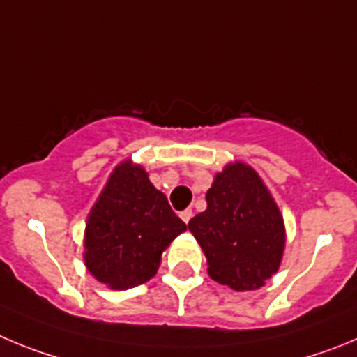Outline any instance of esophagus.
I'll return each instance as SVG.
<instances>
[{
  "label": "esophagus",
  "mask_w": 357,
  "mask_h": 357,
  "mask_svg": "<svg viewBox=\"0 0 357 357\" xmlns=\"http://www.w3.org/2000/svg\"><path fill=\"white\" fill-rule=\"evenodd\" d=\"M192 215H194V213H192V210H185V211H181V213H179V217H181L183 222L188 224V220L192 218Z\"/></svg>",
  "instance_id": "obj_1"
}]
</instances>
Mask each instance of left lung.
Wrapping results in <instances>:
<instances>
[{
	"label": "left lung",
	"instance_id": "8db88e82",
	"mask_svg": "<svg viewBox=\"0 0 357 357\" xmlns=\"http://www.w3.org/2000/svg\"><path fill=\"white\" fill-rule=\"evenodd\" d=\"M208 208L188 222L213 281L236 291L258 290L281 265L284 222L250 165L224 167L206 192Z\"/></svg>",
	"mask_w": 357,
	"mask_h": 357
}]
</instances>
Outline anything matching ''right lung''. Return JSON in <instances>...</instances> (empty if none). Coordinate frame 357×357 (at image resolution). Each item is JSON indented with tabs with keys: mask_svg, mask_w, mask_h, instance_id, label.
Instances as JSON below:
<instances>
[{
	"mask_svg": "<svg viewBox=\"0 0 357 357\" xmlns=\"http://www.w3.org/2000/svg\"><path fill=\"white\" fill-rule=\"evenodd\" d=\"M186 231L147 172L119 163L92 206L85 227V265L112 290H128L156 274L162 252Z\"/></svg>",
	"mask_w": 357,
	"mask_h": 357,
	"instance_id": "add662e5",
	"label": "right lung"
}]
</instances>
